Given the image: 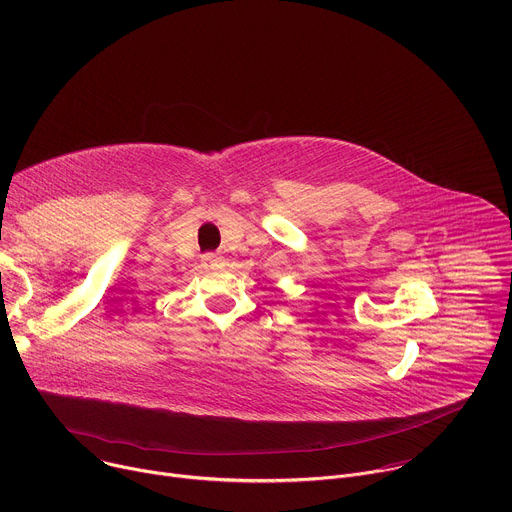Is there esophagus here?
Listing matches in <instances>:
<instances>
[{
  "label": "esophagus",
  "mask_w": 512,
  "mask_h": 512,
  "mask_svg": "<svg viewBox=\"0 0 512 512\" xmlns=\"http://www.w3.org/2000/svg\"><path fill=\"white\" fill-rule=\"evenodd\" d=\"M202 265L206 269L225 267V257L223 255H216V253H206V255H202Z\"/></svg>",
  "instance_id": "34e87169"
}]
</instances>
